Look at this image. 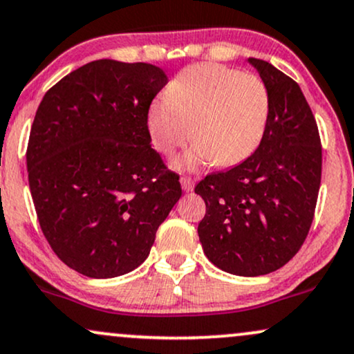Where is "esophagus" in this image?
<instances>
[{"mask_svg": "<svg viewBox=\"0 0 354 354\" xmlns=\"http://www.w3.org/2000/svg\"><path fill=\"white\" fill-rule=\"evenodd\" d=\"M180 185L184 192H192L194 190V180L190 177H180Z\"/></svg>", "mask_w": 354, "mask_h": 354, "instance_id": "obj_1", "label": "esophagus"}]
</instances>
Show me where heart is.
Masks as SVG:
<instances>
[{
  "label": "heart",
  "mask_w": 354,
  "mask_h": 354,
  "mask_svg": "<svg viewBox=\"0 0 354 354\" xmlns=\"http://www.w3.org/2000/svg\"><path fill=\"white\" fill-rule=\"evenodd\" d=\"M270 97L265 82L250 73L222 64H195L170 82L167 94L147 109V131L153 147L172 156L189 142L195 145L176 164L228 167L247 159L267 126Z\"/></svg>",
  "instance_id": "b5f03b06"
}]
</instances>
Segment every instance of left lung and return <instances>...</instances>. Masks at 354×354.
<instances>
[{
    "mask_svg": "<svg viewBox=\"0 0 354 354\" xmlns=\"http://www.w3.org/2000/svg\"><path fill=\"white\" fill-rule=\"evenodd\" d=\"M270 97L263 137L242 164L195 187L205 202L198 239L215 267L239 277L275 272L297 255L313 222L322 142L300 86L267 61L250 57Z\"/></svg>",
    "mask_w": 354,
    "mask_h": 354,
    "instance_id": "8db88e82",
    "label": "left lung"
}]
</instances>
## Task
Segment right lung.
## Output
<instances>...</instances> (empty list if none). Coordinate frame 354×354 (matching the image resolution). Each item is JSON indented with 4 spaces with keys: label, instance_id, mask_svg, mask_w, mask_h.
I'll list each match as a JSON object with an SVG mask.
<instances>
[{
    "label": "right lung",
    "instance_id": "add662e5",
    "mask_svg": "<svg viewBox=\"0 0 354 354\" xmlns=\"http://www.w3.org/2000/svg\"><path fill=\"white\" fill-rule=\"evenodd\" d=\"M167 76L147 62L99 59L44 94L29 134V190L41 230L89 278L132 272L182 195L151 147L147 109Z\"/></svg>",
    "mask_w": 354,
    "mask_h": 354
}]
</instances>
